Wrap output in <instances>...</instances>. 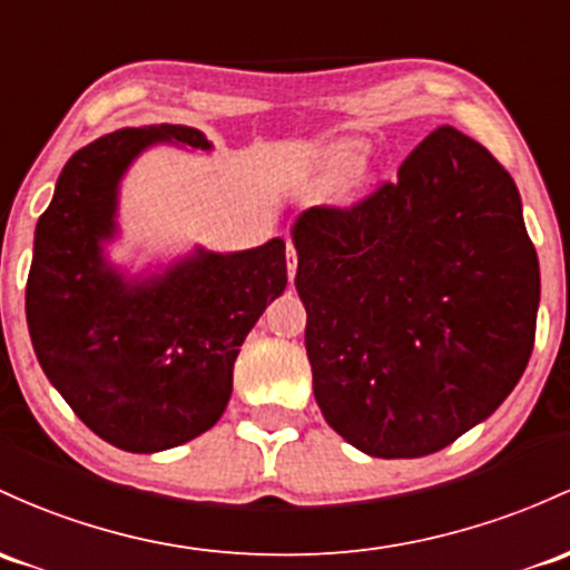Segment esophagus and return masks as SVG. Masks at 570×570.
<instances>
[{"instance_id": "esophagus-1", "label": "esophagus", "mask_w": 570, "mask_h": 570, "mask_svg": "<svg viewBox=\"0 0 570 570\" xmlns=\"http://www.w3.org/2000/svg\"><path fill=\"white\" fill-rule=\"evenodd\" d=\"M286 269H289V278H295V273H297V250H295V245H292V243H286Z\"/></svg>"}]
</instances>
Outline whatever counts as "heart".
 Listing matches in <instances>:
<instances>
[{"label":"heart","mask_w":570,"mask_h":570,"mask_svg":"<svg viewBox=\"0 0 570 570\" xmlns=\"http://www.w3.org/2000/svg\"><path fill=\"white\" fill-rule=\"evenodd\" d=\"M344 155H350V158H357V155H361V149H357L355 144H346V147H344Z\"/></svg>","instance_id":"obj_1"}]
</instances>
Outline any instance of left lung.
I'll use <instances>...</instances> for the list:
<instances>
[{"label": "left lung", "instance_id": "8db88e82", "mask_svg": "<svg viewBox=\"0 0 570 570\" xmlns=\"http://www.w3.org/2000/svg\"><path fill=\"white\" fill-rule=\"evenodd\" d=\"M322 415L357 451L417 459L483 423L522 380L541 269L511 175L436 128L399 179L292 226Z\"/></svg>", "mask_w": 570, "mask_h": 570}]
</instances>
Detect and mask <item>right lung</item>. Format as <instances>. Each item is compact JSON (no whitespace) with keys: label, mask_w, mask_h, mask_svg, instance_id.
<instances>
[{"label":"right lung","mask_w":570,"mask_h":570,"mask_svg":"<svg viewBox=\"0 0 570 570\" xmlns=\"http://www.w3.org/2000/svg\"><path fill=\"white\" fill-rule=\"evenodd\" d=\"M213 149L188 125L114 130L65 164L35 226L27 325L48 382L100 440L158 453L224 415L245 335L286 289V243L196 245L130 275L106 245L119 235V185L144 149Z\"/></svg>","instance_id":"add662e5"}]
</instances>
